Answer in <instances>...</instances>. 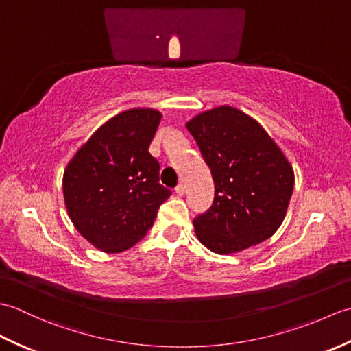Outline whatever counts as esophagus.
I'll list each match as a JSON object with an SVG mask.
<instances>
[{"instance_id":"obj_1","label":"esophagus","mask_w":351,"mask_h":351,"mask_svg":"<svg viewBox=\"0 0 351 351\" xmlns=\"http://www.w3.org/2000/svg\"><path fill=\"white\" fill-rule=\"evenodd\" d=\"M175 191H176L178 196H184V195H185V185H184V184H180V185H178V187L175 189Z\"/></svg>"}]
</instances>
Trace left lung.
Returning <instances> with one entry per match:
<instances>
[{"mask_svg":"<svg viewBox=\"0 0 351 351\" xmlns=\"http://www.w3.org/2000/svg\"><path fill=\"white\" fill-rule=\"evenodd\" d=\"M187 130L211 169L213 206L193 220L205 247L229 255L270 238L282 225L294 171L255 119L230 106L195 116Z\"/></svg>","mask_w":351,"mask_h":351,"instance_id":"8db88e82","label":"left lung"}]
</instances>
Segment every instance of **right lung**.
Here are the masks:
<instances>
[{
	"mask_svg": "<svg viewBox=\"0 0 351 351\" xmlns=\"http://www.w3.org/2000/svg\"><path fill=\"white\" fill-rule=\"evenodd\" d=\"M161 121L152 108L111 117L66 166L63 196L69 217L88 243L107 253L132 247L152 228L170 190L149 145Z\"/></svg>",
	"mask_w": 351,
	"mask_h": 351,
	"instance_id": "obj_1",
	"label": "right lung"
}]
</instances>
